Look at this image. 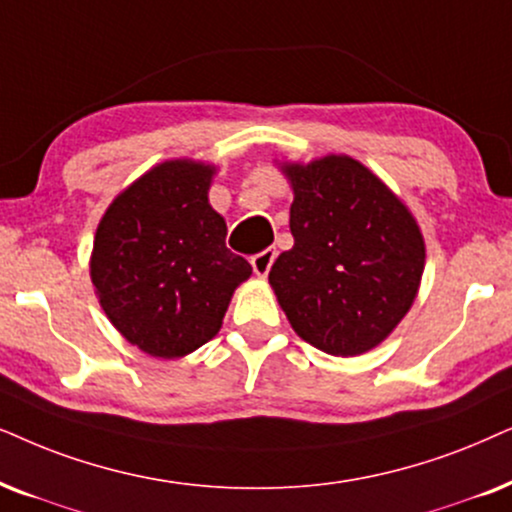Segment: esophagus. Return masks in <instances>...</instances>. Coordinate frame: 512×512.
<instances>
[{
  "instance_id": "1",
  "label": "esophagus",
  "mask_w": 512,
  "mask_h": 512,
  "mask_svg": "<svg viewBox=\"0 0 512 512\" xmlns=\"http://www.w3.org/2000/svg\"><path fill=\"white\" fill-rule=\"evenodd\" d=\"M275 256L277 251L275 249H265L261 251V254L251 256V268H254V272L258 277H265L272 268V263H275Z\"/></svg>"
}]
</instances>
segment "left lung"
<instances>
[{
    "label": "left lung",
    "instance_id": "1",
    "mask_svg": "<svg viewBox=\"0 0 512 512\" xmlns=\"http://www.w3.org/2000/svg\"><path fill=\"white\" fill-rule=\"evenodd\" d=\"M294 247L270 287L291 329L327 355L369 353L416 301L426 242L407 204L348 155L282 162Z\"/></svg>",
    "mask_w": 512,
    "mask_h": 512
}]
</instances>
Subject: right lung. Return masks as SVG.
Segmentation results:
<instances>
[{
  "mask_svg": "<svg viewBox=\"0 0 512 512\" xmlns=\"http://www.w3.org/2000/svg\"><path fill=\"white\" fill-rule=\"evenodd\" d=\"M214 174V164L167 159L119 192L98 223L89 261L98 303L152 357L178 360L211 341L251 275L209 204Z\"/></svg>",
  "mask_w": 512,
  "mask_h": 512,
  "instance_id": "right-lung-1",
  "label": "right lung"
}]
</instances>
